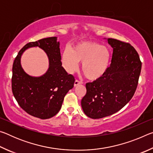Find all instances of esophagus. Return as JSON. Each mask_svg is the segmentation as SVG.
I'll return each instance as SVG.
<instances>
[{
	"label": "esophagus",
	"instance_id": "34e87169",
	"mask_svg": "<svg viewBox=\"0 0 153 153\" xmlns=\"http://www.w3.org/2000/svg\"><path fill=\"white\" fill-rule=\"evenodd\" d=\"M82 84V82H80V81H79V80H77V79H76V81H75V82H74V86L76 87V86H78V85H79V84Z\"/></svg>",
	"mask_w": 153,
	"mask_h": 153
}]
</instances>
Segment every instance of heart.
Wrapping results in <instances>:
<instances>
[{
  "label": "heart",
  "mask_w": 153,
  "mask_h": 153,
  "mask_svg": "<svg viewBox=\"0 0 153 153\" xmlns=\"http://www.w3.org/2000/svg\"><path fill=\"white\" fill-rule=\"evenodd\" d=\"M67 71L73 73L82 63V70L88 79H97L107 72L111 61L109 49L95 42H81L70 49L66 48L62 55Z\"/></svg>",
  "instance_id": "heart-1"
}]
</instances>
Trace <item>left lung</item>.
I'll return each mask as SVG.
<instances>
[{
	"label": "left lung",
	"mask_w": 153,
	"mask_h": 153,
	"mask_svg": "<svg viewBox=\"0 0 153 153\" xmlns=\"http://www.w3.org/2000/svg\"><path fill=\"white\" fill-rule=\"evenodd\" d=\"M107 42L113 49L110 67L104 76L87 83L81 101L84 113L92 119L107 117L121 109L135 93L141 71L140 56L130 44L113 38Z\"/></svg>",
	"instance_id": "8db88e82"
}]
</instances>
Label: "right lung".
<instances>
[{"instance_id":"1","label":"right lung","mask_w":153,"mask_h":153,"mask_svg":"<svg viewBox=\"0 0 153 153\" xmlns=\"http://www.w3.org/2000/svg\"><path fill=\"white\" fill-rule=\"evenodd\" d=\"M60 43L56 37L29 42L21 49L13 65L12 91L18 104L33 117L46 120L60 111L64 97L73 88L75 79L62 67ZM39 47L49 58L48 70L39 77L25 73L20 65L22 54L27 48Z\"/></svg>"}]
</instances>
